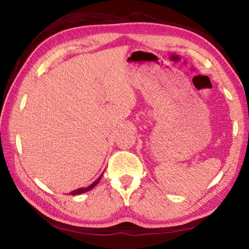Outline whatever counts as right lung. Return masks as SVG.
I'll return each instance as SVG.
<instances>
[{
    "instance_id": "obj_1",
    "label": "right lung",
    "mask_w": 249,
    "mask_h": 249,
    "mask_svg": "<svg viewBox=\"0 0 249 249\" xmlns=\"http://www.w3.org/2000/svg\"><path fill=\"white\" fill-rule=\"evenodd\" d=\"M103 175V174H102ZM102 175H101L98 179H96L93 183H91L89 187H87V188H80V189H77V190H73L72 192H70V195L71 196H77V195H82V193H84V192H88V191H90L91 189H93L96 184L99 183V181L101 180V178H102Z\"/></svg>"
}]
</instances>
